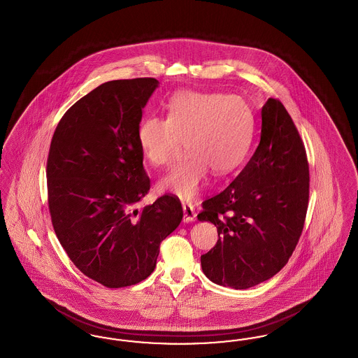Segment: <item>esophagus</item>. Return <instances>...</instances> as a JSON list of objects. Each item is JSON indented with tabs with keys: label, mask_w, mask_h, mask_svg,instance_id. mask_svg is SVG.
Segmentation results:
<instances>
[{
	"label": "esophagus",
	"mask_w": 358,
	"mask_h": 358,
	"mask_svg": "<svg viewBox=\"0 0 358 358\" xmlns=\"http://www.w3.org/2000/svg\"><path fill=\"white\" fill-rule=\"evenodd\" d=\"M182 210H184V222H193L196 220L197 215H196V210H194V208L192 205H182Z\"/></svg>",
	"instance_id": "1"
}]
</instances>
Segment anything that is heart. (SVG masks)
<instances>
[{
	"mask_svg": "<svg viewBox=\"0 0 358 358\" xmlns=\"http://www.w3.org/2000/svg\"><path fill=\"white\" fill-rule=\"evenodd\" d=\"M166 111V120H141L138 148L146 162L161 168L169 165L181 142H187L189 158L162 177L158 189L193 203L209 169L225 176L244 162L252 143L254 117L241 98L219 92H177Z\"/></svg>",
	"mask_w": 358,
	"mask_h": 358,
	"instance_id": "heart-1",
	"label": "heart"
}]
</instances>
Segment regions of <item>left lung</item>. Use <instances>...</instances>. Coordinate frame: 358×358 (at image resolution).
I'll return each instance as SVG.
<instances>
[{
  "label": "left lung",
  "instance_id": "1",
  "mask_svg": "<svg viewBox=\"0 0 358 358\" xmlns=\"http://www.w3.org/2000/svg\"><path fill=\"white\" fill-rule=\"evenodd\" d=\"M260 142L238 177L203 203L200 222L217 227L216 245L201 255L205 276L244 289L271 279L292 255L308 204L306 150L287 110L262 107Z\"/></svg>",
  "mask_w": 358,
  "mask_h": 358
}]
</instances>
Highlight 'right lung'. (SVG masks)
Here are the masks:
<instances>
[{
	"instance_id": "add662e5",
	"label": "right lung",
	"mask_w": 358,
	"mask_h": 358,
	"mask_svg": "<svg viewBox=\"0 0 358 358\" xmlns=\"http://www.w3.org/2000/svg\"><path fill=\"white\" fill-rule=\"evenodd\" d=\"M158 85L154 78L103 83L69 108L52 136L53 229L72 263L110 289L153 273L161 241L184 215L168 194L136 208L150 189L136 130Z\"/></svg>"
}]
</instances>
